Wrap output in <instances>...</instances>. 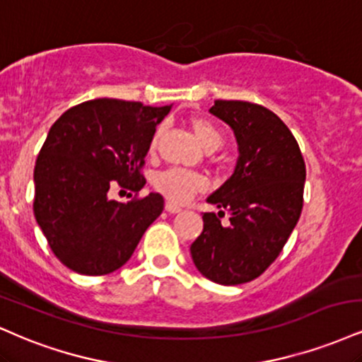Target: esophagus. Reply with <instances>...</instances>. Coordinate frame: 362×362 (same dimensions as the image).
Returning a JSON list of instances; mask_svg holds the SVG:
<instances>
[{
  "label": "esophagus",
  "mask_w": 362,
  "mask_h": 362,
  "mask_svg": "<svg viewBox=\"0 0 362 362\" xmlns=\"http://www.w3.org/2000/svg\"><path fill=\"white\" fill-rule=\"evenodd\" d=\"M165 211L170 212V214H178V212H182V209L178 207V206H175V204L167 202V204H165Z\"/></svg>",
  "instance_id": "esophagus-1"
}]
</instances>
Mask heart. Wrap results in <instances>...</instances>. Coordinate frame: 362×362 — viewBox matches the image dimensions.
<instances>
[{
    "label": "heart",
    "instance_id": "heart-1",
    "mask_svg": "<svg viewBox=\"0 0 362 362\" xmlns=\"http://www.w3.org/2000/svg\"><path fill=\"white\" fill-rule=\"evenodd\" d=\"M190 128L200 143V146L206 151H214L223 145V133L219 132V128L214 123L206 119V117L195 116L189 121ZM160 134H162V126L155 129L153 136L150 139V150L153 151L158 143ZM204 178L197 175L194 172H187L182 168H170L160 173L155 178V187L160 194L165 195L170 202L175 204H184L190 197H194L195 194L200 192L204 189Z\"/></svg>",
    "mask_w": 362,
    "mask_h": 362
}]
</instances>
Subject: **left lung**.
I'll return each instance as SVG.
<instances>
[{
    "mask_svg": "<svg viewBox=\"0 0 362 362\" xmlns=\"http://www.w3.org/2000/svg\"><path fill=\"white\" fill-rule=\"evenodd\" d=\"M211 115L230 126L238 141L234 173L207 202L204 230L190 246L194 264L219 285L258 278L280 255L303 207L305 162L297 139L275 112L247 101H216ZM230 214L223 226L217 215Z\"/></svg>",
    "mask_w": 362,
    "mask_h": 362,
    "instance_id": "8db88e82",
    "label": "left lung"
}]
</instances>
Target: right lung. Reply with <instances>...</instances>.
<instances>
[{"label": "right lung", "instance_id": "right-lung-1", "mask_svg": "<svg viewBox=\"0 0 362 362\" xmlns=\"http://www.w3.org/2000/svg\"><path fill=\"white\" fill-rule=\"evenodd\" d=\"M172 106L94 99L71 107L52 124L35 163L33 214L60 263L81 275L116 272L162 214L163 197L117 202V185L139 192L150 139Z\"/></svg>", "mask_w": 362, "mask_h": 362}]
</instances>
